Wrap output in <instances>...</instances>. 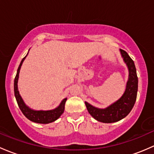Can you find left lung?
I'll return each instance as SVG.
<instances>
[{
	"instance_id": "obj_1",
	"label": "left lung",
	"mask_w": 154,
	"mask_h": 154,
	"mask_svg": "<svg viewBox=\"0 0 154 154\" xmlns=\"http://www.w3.org/2000/svg\"><path fill=\"white\" fill-rule=\"evenodd\" d=\"M123 60L127 64L129 71V76L127 82L124 94L116 102L104 109L93 107L85 101L89 113L97 121L103 123L116 122L129 114L134 107L136 100L138 90V77L136 75L135 64L127 52L120 49Z\"/></svg>"
}]
</instances>
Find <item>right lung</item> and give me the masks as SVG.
Instances as JSON below:
<instances>
[{
  "label": "right lung",
  "instance_id": "add662e5",
  "mask_svg": "<svg viewBox=\"0 0 154 154\" xmlns=\"http://www.w3.org/2000/svg\"><path fill=\"white\" fill-rule=\"evenodd\" d=\"M29 53V52H28ZM28 53L26 54V55ZM26 56L22 59L20 61V64L19 65L18 70H17L16 76L15 78V81H14V92H15V96L16 99L17 103L18 104V107L21 112H23V115L30 120V121L33 122L40 123V124H48V123H51L53 122H55V120L58 119L61 114L64 112V106H65V102L66 101V98L63 99L61 101V104H59L58 107L53 109V110H35L29 108L27 105L24 103L23 99L20 96V93H19L18 89V81L19 78V72H20V67H21L22 64H23V61L26 58Z\"/></svg>",
  "mask_w": 154,
  "mask_h": 154
}]
</instances>
